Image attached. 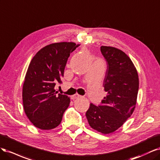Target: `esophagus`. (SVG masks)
Returning a JSON list of instances; mask_svg holds the SVG:
<instances>
[{"mask_svg":"<svg viewBox=\"0 0 160 160\" xmlns=\"http://www.w3.org/2000/svg\"><path fill=\"white\" fill-rule=\"evenodd\" d=\"M81 96L80 95H79V94H74V95H72L71 96V98H72V100H75V99H76V98H80Z\"/></svg>","mask_w":160,"mask_h":160,"instance_id":"esophagus-1","label":"esophagus"}]
</instances>
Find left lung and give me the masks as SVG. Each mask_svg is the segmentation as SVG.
<instances>
[{"instance_id":"8db88e82","label":"left lung","mask_w":160,"mask_h":160,"mask_svg":"<svg viewBox=\"0 0 160 160\" xmlns=\"http://www.w3.org/2000/svg\"><path fill=\"white\" fill-rule=\"evenodd\" d=\"M100 50L108 65L103 84L107 96L100 106L91 103L86 116L92 128L108 134L120 128L134 111L139 78L134 64L123 51L106 46Z\"/></svg>"}]
</instances>
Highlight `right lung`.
<instances>
[{
    "mask_svg": "<svg viewBox=\"0 0 160 160\" xmlns=\"http://www.w3.org/2000/svg\"><path fill=\"white\" fill-rule=\"evenodd\" d=\"M79 45L72 42L50 44L30 61L22 87L23 107L29 120L40 130L59 126L70 105V98L57 94L54 87L62 83L67 60Z\"/></svg>",
    "mask_w": 160,
    "mask_h": 160,
    "instance_id": "obj_1",
    "label": "right lung"
}]
</instances>
